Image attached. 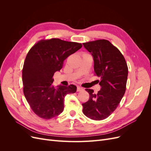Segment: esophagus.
<instances>
[{"label": "esophagus", "instance_id": "esophagus-1", "mask_svg": "<svg viewBox=\"0 0 151 151\" xmlns=\"http://www.w3.org/2000/svg\"><path fill=\"white\" fill-rule=\"evenodd\" d=\"M83 90H84V89L83 88H81V87H79V86L77 87V91H83Z\"/></svg>", "mask_w": 151, "mask_h": 151}]
</instances>
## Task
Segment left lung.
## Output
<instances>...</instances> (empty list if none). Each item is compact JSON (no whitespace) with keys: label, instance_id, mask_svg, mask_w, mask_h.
<instances>
[{"label":"left lung","instance_id":"left-lung-1","mask_svg":"<svg viewBox=\"0 0 151 151\" xmlns=\"http://www.w3.org/2000/svg\"><path fill=\"white\" fill-rule=\"evenodd\" d=\"M84 47L93 57L95 75L101 88L98 93L86 89L89 99L82 104L84 115L94 120H102L115 110L125 94L128 76L125 59L108 40H98L84 43Z\"/></svg>","mask_w":151,"mask_h":151}]
</instances>
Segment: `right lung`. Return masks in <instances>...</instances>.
I'll return each mask as SVG.
<instances>
[{"label": "right lung", "instance_id": "add662e5", "mask_svg": "<svg viewBox=\"0 0 151 151\" xmlns=\"http://www.w3.org/2000/svg\"><path fill=\"white\" fill-rule=\"evenodd\" d=\"M82 47L79 43L52 38L39 41L29 50L22 72L23 92L39 117L49 120L60 115L65 96L76 92L73 84L54 87L53 76L62 68L63 61Z\"/></svg>", "mask_w": 151, "mask_h": 151}]
</instances>
